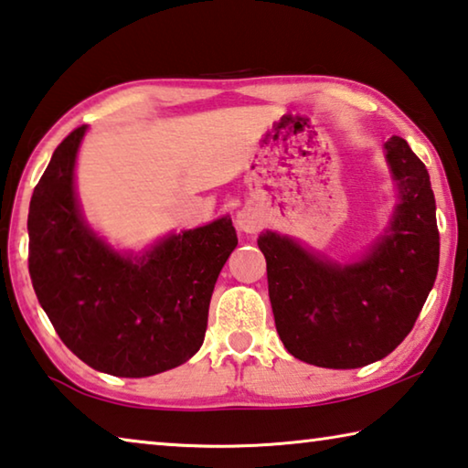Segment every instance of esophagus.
<instances>
[{
    "label": "esophagus",
    "mask_w": 468,
    "mask_h": 468,
    "mask_svg": "<svg viewBox=\"0 0 468 468\" xmlns=\"http://www.w3.org/2000/svg\"><path fill=\"white\" fill-rule=\"evenodd\" d=\"M265 219H263V213L257 209V207H250V205H244L242 209L236 213V228L240 229V232H247V234H255L259 229L263 228Z\"/></svg>",
    "instance_id": "obj_1"
}]
</instances>
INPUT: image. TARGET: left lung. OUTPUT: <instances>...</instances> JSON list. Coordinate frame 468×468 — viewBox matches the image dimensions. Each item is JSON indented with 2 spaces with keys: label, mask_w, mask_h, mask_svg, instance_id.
I'll use <instances>...</instances> for the list:
<instances>
[{
  "label": "left lung",
  "mask_w": 468,
  "mask_h": 468,
  "mask_svg": "<svg viewBox=\"0 0 468 468\" xmlns=\"http://www.w3.org/2000/svg\"><path fill=\"white\" fill-rule=\"evenodd\" d=\"M398 188L384 234L350 263L329 261L290 236L261 232L275 329L298 361L356 369L407 338L431 292L440 263L435 197L409 143L384 144Z\"/></svg>",
  "instance_id": "obj_1"
}]
</instances>
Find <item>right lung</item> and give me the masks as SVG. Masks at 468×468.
<instances>
[{
    "label": "right lung",
    "instance_id": "obj_1",
    "mask_svg": "<svg viewBox=\"0 0 468 468\" xmlns=\"http://www.w3.org/2000/svg\"><path fill=\"white\" fill-rule=\"evenodd\" d=\"M87 126L59 143L28 209V271L61 342L118 378H149L201 348L213 288L239 239L228 216L120 252L84 219L74 167Z\"/></svg>",
    "mask_w": 468,
    "mask_h": 468
}]
</instances>
